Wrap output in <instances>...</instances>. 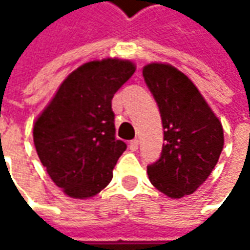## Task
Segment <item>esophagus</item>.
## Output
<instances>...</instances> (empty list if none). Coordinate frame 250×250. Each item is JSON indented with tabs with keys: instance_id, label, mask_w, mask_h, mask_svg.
Wrapping results in <instances>:
<instances>
[{
	"instance_id": "esophagus-1",
	"label": "esophagus",
	"mask_w": 250,
	"mask_h": 250,
	"mask_svg": "<svg viewBox=\"0 0 250 250\" xmlns=\"http://www.w3.org/2000/svg\"><path fill=\"white\" fill-rule=\"evenodd\" d=\"M130 150L131 151H136L138 150V147H139V142H138V139H134V141L130 142Z\"/></svg>"
}]
</instances>
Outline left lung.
<instances>
[{"instance_id":"8db88e82","label":"left lung","mask_w":250,"mask_h":250,"mask_svg":"<svg viewBox=\"0 0 250 250\" xmlns=\"http://www.w3.org/2000/svg\"><path fill=\"white\" fill-rule=\"evenodd\" d=\"M143 77L161 112L163 147L147 166L148 178L170 198L193 194L208 179L224 148L222 125L198 88L170 64L151 62Z\"/></svg>"}]
</instances>
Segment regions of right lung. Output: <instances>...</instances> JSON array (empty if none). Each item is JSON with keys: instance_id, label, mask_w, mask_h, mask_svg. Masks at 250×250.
I'll use <instances>...</instances> for the list:
<instances>
[{"instance_id": "obj_1", "label": "right lung", "mask_w": 250, "mask_h": 250, "mask_svg": "<svg viewBox=\"0 0 250 250\" xmlns=\"http://www.w3.org/2000/svg\"><path fill=\"white\" fill-rule=\"evenodd\" d=\"M135 72L130 60L85 62L68 75L33 127L36 151L71 198L100 193L127 148L115 138L112 98Z\"/></svg>"}]
</instances>
